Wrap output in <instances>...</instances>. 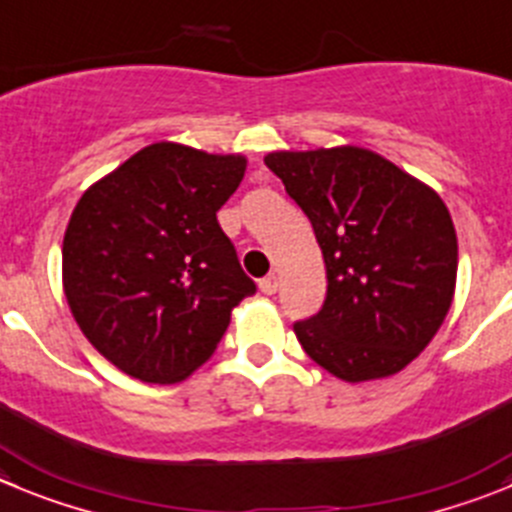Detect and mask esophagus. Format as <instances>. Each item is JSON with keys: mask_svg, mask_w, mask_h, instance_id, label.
I'll return each instance as SVG.
<instances>
[{"mask_svg": "<svg viewBox=\"0 0 512 512\" xmlns=\"http://www.w3.org/2000/svg\"><path fill=\"white\" fill-rule=\"evenodd\" d=\"M260 290L265 295H272L275 290H278V278H275V275H267V278H262L260 280Z\"/></svg>", "mask_w": 512, "mask_h": 512, "instance_id": "1", "label": "esophagus"}]
</instances>
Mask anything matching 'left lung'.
<instances>
[{"instance_id": "8db88e82", "label": "left lung", "mask_w": 512, "mask_h": 512, "mask_svg": "<svg viewBox=\"0 0 512 512\" xmlns=\"http://www.w3.org/2000/svg\"><path fill=\"white\" fill-rule=\"evenodd\" d=\"M265 166L313 224L328 293L295 323L303 351L348 384L407 369L450 313L457 232L437 191L361 146L272 151Z\"/></svg>"}]
</instances>
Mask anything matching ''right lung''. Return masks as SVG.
<instances>
[{
  "label": "right lung",
  "mask_w": 512,
  "mask_h": 512,
  "mask_svg": "<svg viewBox=\"0 0 512 512\" xmlns=\"http://www.w3.org/2000/svg\"><path fill=\"white\" fill-rule=\"evenodd\" d=\"M247 159L174 141L141 148L85 189L62 240V290L95 351L146 384L214 353L255 293L217 222Z\"/></svg>",
  "instance_id": "1"
}]
</instances>
